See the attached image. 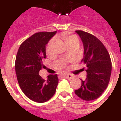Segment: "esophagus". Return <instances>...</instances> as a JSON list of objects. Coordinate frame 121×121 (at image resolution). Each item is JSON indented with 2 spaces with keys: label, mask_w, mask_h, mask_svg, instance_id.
I'll return each mask as SVG.
<instances>
[{
  "label": "esophagus",
  "mask_w": 121,
  "mask_h": 121,
  "mask_svg": "<svg viewBox=\"0 0 121 121\" xmlns=\"http://www.w3.org/2000/svg\"><path fill=\"white\" fill-rule=\"evenodd\" d=\"M65 77L68 80H71L73 78V76L71 74H69V73H66L65 75Z\"/></svg>",
  "instance_id": "esophagus-1"
}]
</instances>
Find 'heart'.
I'll list each match as a JSON object with an SVG mask.
<instances>
[{
	"label": "heart",
	"instance_id": "obj_1",
	"mask_svg": "<svg viewBox=\"0 0 121 121\" xmlns=\"http://www.w3.org/2000/svg\"><path fill=\"white\" fill-rule=\"evenodd\" d=\"M63 39L65 40L66 43L67 45L69 46V45L74 44H78V41L77 39L75 36H68V35H64L63 36ZM52 41H50L48 44V48H47V51H49V48H50V44H51Z\"/></svg>",
	"mask_w": 121,
	"mask_h": 121
}]
</instances>
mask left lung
Wrapping results in <instances>:
<instances>
[{"label": "left lung", "instance_id": "8db88e82", "mask_svg": "<svg viewBox=\"0 0 121 121\" xmlns=\"http://www.w3.org/2000/svg\"><path fill=\"white\" fill-rule=\"evenodd\" d=\"M84 48L82 62L87 67L86 78L75 93L86 101L99 98L108 86L111 73V61L107 49L98 38L82 30L75 31Z\"/></svg>", "mask_w": 121, "mask_h": 121}]
</instances>
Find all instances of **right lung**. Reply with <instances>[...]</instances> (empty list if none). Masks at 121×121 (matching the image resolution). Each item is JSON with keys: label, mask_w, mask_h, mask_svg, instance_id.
Instances as JSON below:
<instances>
[{"label": "right lung", "mask_w": 121, "mask_h": 121, "mask_svg": "<svg viewBox=\"0 0 121 121\" xmlns=\"http://www.w3.org/2000/svg\"><path fill=\"white\" fill-rule=\"evenodd\" d=\"M56 31L36 33L24 41L17 51L15 70L19 86L28 98L36 102L49 100L54 95L58 83L57 74L49 75L47 80L39 74L46 58V45Z\"/></svg>", "instance_id": "obj_1"}]
</instances>
